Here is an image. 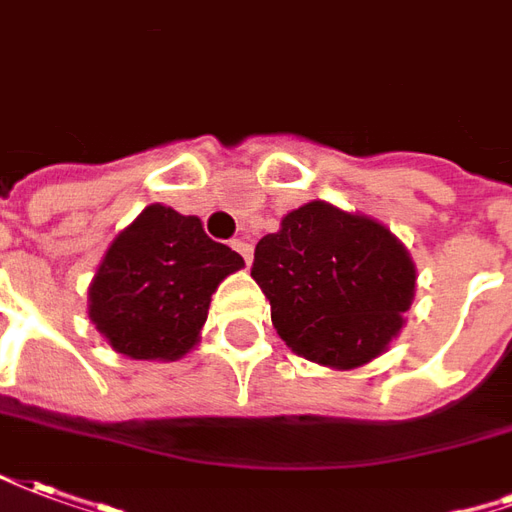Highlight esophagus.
Listing matches in <instances>:
<instances>
[{
	"label": "esophagus",
	"mask_w": 512,
	"mask_h": 512,
	"mask_svg": "<svg viewBox=\"0 0 512 512\" xmlns=\"http://www.w3.org/2000/svg\"><path fill=\"white\" fill-rule=\"evenodd\" d=\"M231 248H234V251L240 253L242 259H245V261H248V264H251V261H253V245H251V242L242 240V237H240V240L231 242Z\"/></svg>",
	"instance_id": "obj_1"
}]
</instances>
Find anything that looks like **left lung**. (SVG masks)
I'll list each match as a JSON object with an SVG mask.
<instances>
[{"instance_id": "left-lung-1", "label": "left lung", "mask_w": 512, "mask_h": 512, "mask_svg": "<svg viewBox=\"0 0 512 512\" xmlns=\"http://www.w3.org/2000/svg\"><path fill=\"white\" fill-rule=\"evenodd\" d=\"M253 281L270 300L272 327L311 363L349 371L398 338L417 270L379 220L330 201H308L261 237Z\"/></svg>"}]
</instances>
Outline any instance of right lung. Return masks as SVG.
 <instances>
[{"label": "right lung", "instance_id": "1", "mask_svg": "<svg viewBox=\"0 0 512 512\" xmlns=\"http://www.w3.org/2000/svg\"><path fill=\"white\" fill-rule=\"evenodd\" d=\"M242 267L196 215L149 204L108 245L89 283V322L117 354L174 363L199 343L212 294Z\"/></svg>", "mask_w": 512, "mask_h": 512}]
</instances>
